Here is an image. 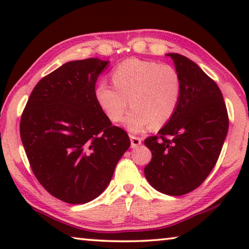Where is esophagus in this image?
<instances>
[{"instance_id": "esophagus-1", "label": "esophagus", "mask_w": 249, "mask_h": 249, "mask_svg": "<svg viewBox=\"0 0 249 249\" xmlns=\"http://www.w3.org/2000/svg\"><path fill=\"white\" fill-rule=\"evenodd\" d=\"M130 142H131L132 148L138 147V146L142 144V139L139 137H136V136H132V135H130Z\"/></svg>"}]
</instances>
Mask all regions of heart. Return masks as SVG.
Returning <instances> with one entry per match:
<instances>
[{
	"instance_id": "b5f03b06",
	"label": "heart",
	"mask_w": 249,
	"mask_h": 249,
	"mask_svg": "<svg viewBox=\"0 0 249 249\" xmlns=\"http://www.w3.org/2000/svg\"><path fill=\"white\" fill-rule=\"evenodd\" d=\"M114 86L101 81L95 89L98 105L111 121H119L127 110L124 125L142 132L164 125L176 113L182 91L178 70L155 61L128 59L112 71Z\"/></svg>"
}]
</instances>
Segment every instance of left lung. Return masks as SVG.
Wrapping results in <instances>:
<instances>
[{
	"label": "left lung",
	"instance_id": "8db88e82",
	"mask_svg": "<svg viewBox=\"0 0 249 249\" xmlns=\"http://www.w3.org/2000/svg\"><path fill=\"white\" fill-rule=\"evenodd\" d=\"M181 77L178 108L158 136L145 139L152 160L145 166L153 188L181 196L199 187L216 164L229 128L222 93L195 62L169 53Z\"/></svg>",
	"mask_w": 249,
	"mask_h": 249
}]
</instances>
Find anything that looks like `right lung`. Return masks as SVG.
I'll return each mask as SVG.
<instances>
[{"label":"right lung","mask_w":249,"mask_h":249,"mask_svg":"<svg viewBox=\"0 0 249 249\" xmlns=\"http://www.w3.org/2000/svg\"><path fill=\"white\" fill-rule=\"evenodd\" d=\"M108 61H71L42 78L22 112L20 137L40 185L57 199L85 204L100 196L130 146L95 98Z\"/></svg>","instance_id":"right-lung-1"}]
</instances>
